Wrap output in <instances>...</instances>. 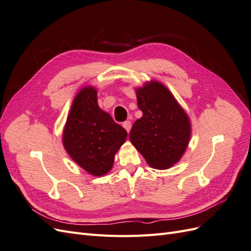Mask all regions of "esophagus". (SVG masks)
<instances>
[{"mask_svg":"<svg viewBox=\"0 0 251 251\" xmlns=\"http://www.w3.org/2000/svg\"><path fill=\"white\" fill-rule=\"evenodd\" d=\"M123 126L126 128V132L128 133V132L131 131V127H132V124H131V121H125V123L123 124Z\"/></svg>","mask_w":251,"mask_h":251,"instance_id":"obj_1","label":"esophagus"}]
</instances>
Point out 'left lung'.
Wrapping results in <instances>:
<instances>
[{"label": "left lung", "instance_id": "obj_1", "mask_svg": "<svg viewBox=\"0 0 251 251\" xmlns=\"http://www.w3.org/2000/svg\"><path fill=\"white\" fill-rule=\"evenodd\" d=\"M142 117L130 132L133 146L151 168L168 170L184 155L192 136L189 117L171 91L158 80L135 89Z\"/></svg>", "mask_w": 251, "mask_h": 251}]
</instances>
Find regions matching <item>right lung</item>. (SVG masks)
Here are the masks:
<instances>
[{
    "label": "right lung",
    "instance_id": "add662e5",
    "mask_svg": "<svg viewBox=\"0 0 251 251\" xmlns=\"http://www.w3.org/2000/svg\"><path fill=\"white\" fill-rule=\"evenodd\" d=\"M127 133L101 110L97 90L85 86L75 95L63 131V144L72 160L95 177L108 174Z\"/></svg>",
    "mask_w": 251,
    "mask_h": 251
}]
</instances>
